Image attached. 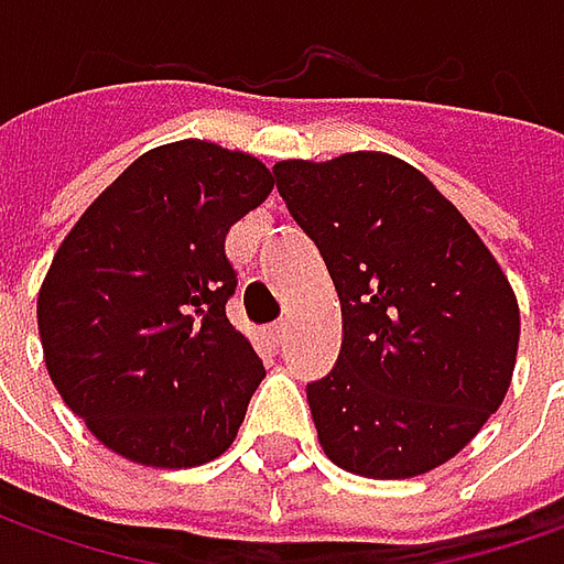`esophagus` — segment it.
<instances>
[{
  "mask_svg": "<svg viewBox=\"0 0 564 564\" xmlns=\"http://www.w3.org/2000/svg\"><path fill=\"white\" fill-rule=\"evenodd\" d=\"M267 336H270L272 345H282L285 336H289V323H282V319H279V323H272L270 329H267Z\"/></svg>",
  "mask_w": 564,
  "mask_h": 564,
  "instance_id": "esophagus-1",
  "label": "esophagus"
}]
</instances>
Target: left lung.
<instances>
[{
    "label": "left lung",
    "instance_id": "8db88e82",
    "mask_svg": "<svg viewBox=\"0 0 564 564\" xmlns=\"http://www.w3.org/2000/svg\"><path fill=\"white\" fill-rule=\"evenodd\" d=\"M272 172L341 301V355L307 386L326 458L370 480L445 465L511 386L521 314L506 272L399 156L358 150Z\"/></svg>",
    "mask_w": 564,
    "mask_h": 564
}]
</instances>
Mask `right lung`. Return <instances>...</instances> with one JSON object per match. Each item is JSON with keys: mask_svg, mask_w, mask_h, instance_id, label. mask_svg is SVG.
<instances>
[{"mask_svg": "<svg viewBox=\"0 0 564 564\" xmlns=\"http://www.w3.org/2000/svg\"><path fill=\"white\" fill-rule=\"evenodd\" d=\"M257 156L209 141L147 150L84 209L36 297L62 401L116 455L197 467L235 443L267 377L226 314V235L270 197Z\"/></svg>", "mask_w": 564, "mask_h": 564, "instance_id": "obj_1", "label": "right lung"}]
</instances>
